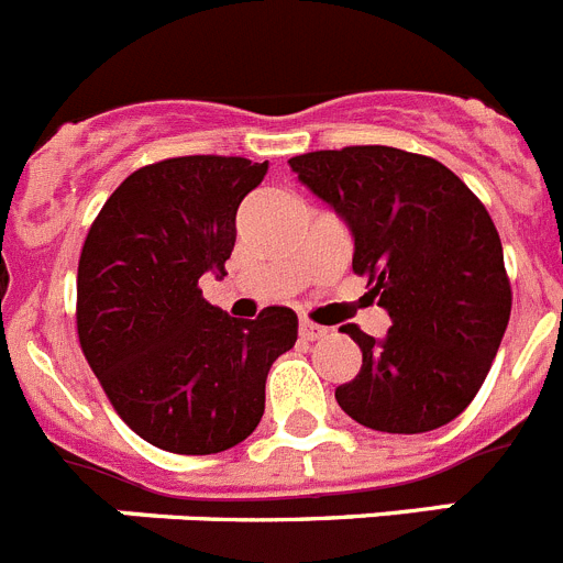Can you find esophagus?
<instances>
[{
  "label": "esophagus",
  "instance_id": "1",
  "mask_svg": "<svg viewBox=\"0 0 563 563\" xmlns=\"http://www.w3.org/2000/svg\"><path fill=\"white\" fill-rule=\"evenodd\" d=\"M298 332H301L305 341H318V338H324L330 330H327V327L312 324V321H307V318H301V321H298Z\"/></svg>",
  "mask_w": 563,
  "mask_h": 563
}]
</instances>
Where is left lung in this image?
<instances>
[{"instance_id": "left-lung-1", "label": "left lung", "mask_w": 563, "mask_h": 563, "mask_svg": "<svg viewBox=\"0 0 563 563\" xmlns=\"http://www.w3.org/2000/svg\"><path fill=\"white\" fill-rule=\"evenodd\" d=\"M298 183L352 236V271L369 273L391 327L361 346V372L335 389L352 420L389 434L434 431L485 383L510 321V282L494 220L442 163L391 146L292 157Z\"/></svg>"}]
</instances>
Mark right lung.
<instances>
[{
    "label": "right lung",
    "mask_w": 563,
    "mask_h": 563,
    "mask_svg": "<svg viewBox=\"0 0 563 563\" xmlns=\"http://www.w3.org/2000/svg\"><path fill=\"white\" fill-rule=\"evenodd\" d=\"M267 163L194 154L129 174L101 208L78 262V338L114 411L172 454H220L265 415L273 361L298 318L256 321L208 305L200 276H225L239 202Z\"/></svg>",
    "instance_id": "obj_1"
}]
</instances>
